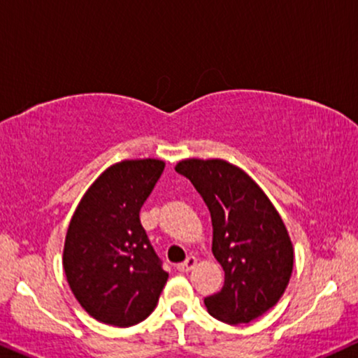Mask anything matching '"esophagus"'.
Returning <instances> with one entry per match:
<instances>
[{
  "instance_id": "esophagus-1",
  "label": "esophagus",
  "mask_w": 358,
  "mask_h": 358,
  "mask_svg": "<svg viewBox=\"0 0 358 358\" xmlns=\"http://www.w3.org/2000/svg\"><path fill=\"white\" fill-rule=\"evenodd\" d=\"M198 259L194 256H188L187 259H185L182 264H178V271L180 273H188V271H192L194 266H196Z\"/></svg>"
}]
</instances>
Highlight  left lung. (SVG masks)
Returning <instances> with one entry per match:
<instances>
[{
  "label": "left lung",
  "mask_w": 358,
  "mask_h": 358,
  "mask_svg": "<svg viewBox=\"0 0 358 358\" xmlns=\"http://www.w3.org/2000/svg\"><path fill=\"white\" fill-rule=\"evenodd\" d=\"M205 200L213 224V256L224 286L205 299L213 317L248 324L278 304L294 268L286 224L268 194L239 166L221 158H187L175 166Z\"/></svg>",
  "instance_id": "obj_1"
}]
</instances>
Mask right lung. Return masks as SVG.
Listing matches in <instances>:
<instances>
[{"instance_id":"add662e5","label":"right lung","mask_w":358,"mask_h":358,"mask_svg":"<svg viewBox=\"0 0 358 358\" xmlns=\"http://www.w3.org/2000/svg\"><path fill=\"white\" fill-rule=\"evenodd\" d=\"M164 169L165 162L157 158L110 165L72 215L62 268L80 307L99 322H142L169 279L138 216Z\"/></svg>"}]
</instances>
